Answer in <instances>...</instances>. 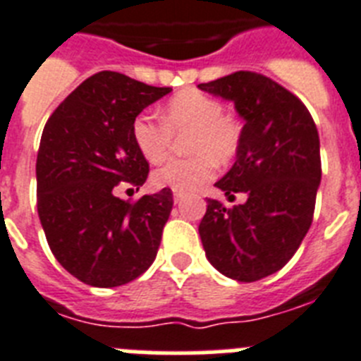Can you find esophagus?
Returning a JSON list of instances; mask_svg holds the SVG:
<instances>
[{"instance_id":"1","label":"esophagus","mask_w":361,"mask_h":361,"mask_svg":"<svg viewBox=\"0 0 361 361\" xmlns=\"http://www.w3.org/2000/svg\"><path fill=\"white\" fill-rule=\"evenodd\" d=\"M181 198H183V195H181V192H174V202H176V204H180Z\"/></svg>"}]
</instances>
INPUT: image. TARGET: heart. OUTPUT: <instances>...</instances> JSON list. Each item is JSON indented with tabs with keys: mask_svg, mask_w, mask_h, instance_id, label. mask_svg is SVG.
Masks as SVG:
<instances>
[{
	"mask_svg": "<svg viewBox=\"0 0 361 361\" xmlns=\"http://www.w3.org/2000/svg\"><path fill=\"white\" fill-rule=\"evenodd\" d=\"M161 123L147 114L132 123V139L139 154L148 163H161L171 152V135L189 134L185 152L189 159L171 161L152 172L157 189L174 192H195L214 174V161L227 163L240 147V126L224 114V104L214 97L196 90L178 93L166 102Z\"/></svg>",
	"mask_w": 361,
	"mask_h": 361,
	"instance_id": "b5f03b06",
	"label": "heart"
}]
</instances>
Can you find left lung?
Listing matches in <instances>:
<instances>
[{
    "label": "left lung",
    "mask_w": 361,
    "mask_h": 361,
    "mask_svg": "<svg viewBox=\"0 0 361 361\" xmlns=\"http://www.w3.org/2000/svg\"><path fill=\"white\" fill-rule=\"evenodd\" d=\"M198 87L231 101L244 121L237 159L214 185L247 196L231 209L207 200L200 238L220 274L253 283L283 268L310 229L319 135L307 106L264 75L237 71Z\"/></svg>",
    "instance_id": "1"
}]
</instances>
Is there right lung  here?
<instances>
[{"label": "right lung", "instance_id": "obj_1", "mask_svg": "<svg viewBox=\"0 0 361 361\" xmlns=\"http://www.w3.org/2000/svg\"><path fill=\"white\" fill-rule=\"evenodd\" d=\"M171 92L101 71L45 123L36 157L38 216L54 259L90 286L130 283L156 259L171 189L137 202L117 198L115 189L147 181L148 161L135 148L132 123Z\"/></svg>", "mask_w": 361, "mask_h": 361}]
</instances>
